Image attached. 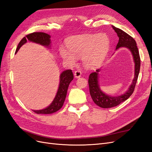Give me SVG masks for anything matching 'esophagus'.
I'll use <instances>...</instances> for the list:
<instances>
[{
    "label": "esophagus",
    "instance_id": "obj_1",
    "mask_svg": "<svg viewBox=\"0 0 152 152\" xmlns=\"http://www.w3.org/2000/svg\"><path fill=\"white\" fill-rule=\"evenodd\" d=\"M81 74H82V72H81V71H80V70H76V71H75V72H74V75H75V77L76 78H79V77H80Z\"/></svg>",
    "mask_w": 152,
    "mask_h": 152
}]
</instances>
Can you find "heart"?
<instances>
[{
    "label": "heart",
    "mask_w": 152,
    "mask_h": 152,
    "mask_svg": "<svg viewBox=\"0 0 152 152\" xmlns=\"http://www.w3.org/2000/svg\"><path fill=\"white\" fill-rule=\"evenodd\" d=\"M68 50L61 47L59 53L66 63L74 65L77 58L81 56L82 61L87 68L99 65L110 48V39L103 33L73 36L66 41Z\"/></svg>",
    "instance_id": "heart-1"
}]
</instances>
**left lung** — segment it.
Returning a JSON list of instances; mask_svg holds the SVG:
<instances>
[{
  "mask_svg": "<svg viewBox=\"0 0 152 152\" xmlns=\"http://www.w3.org/2000/svg\"><path fill=\"white\" fill-rule=\"evenodd\" d=\"M112 28L119 37L116 50L120 48H126L131 50L135 63V74L132 84L125 93L118 96H111L103 93L99 88L98 83V72H100V69H98L94 72H92L91 73L88 80L91 96L96 104L103 108L116 107L121 103L125 102L130 97L134 91L141 65L140 56L135 40L123 30L116 28L114 26H112Z\"/></svg>",
  "mask_w": 152,
  "mask_h": 152,
  "instance_id": "obj_1",
  "label": "left lung"
}]
</instances>
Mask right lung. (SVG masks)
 I'll return each instance as SVG.
<instances>
[{
    "label": "right lung",
    "mask_w": 152,
    "mask_h": 152,
    "mask_svg": "<svg viewBox=\"0 0 152 152\" xmlns=\"http://www.w3.org/2000/svg\"><path fill=\"white\" fill-rule=\"evenodd\" d=\"M50 36L49 35L44 32H34V33L26 35L18 44L16 53L22 45L27 42V40L39 44L44 46H49L50 44ZM73 79V75L72 70L63 71L60 75V82H59L57 94L52 103L46 108L40 110H34V112L37 114H50L56 112L61 109L65 102L69 84Z\"/></svg>",
    "instance_id": "add662e5"
}]
</instances>
